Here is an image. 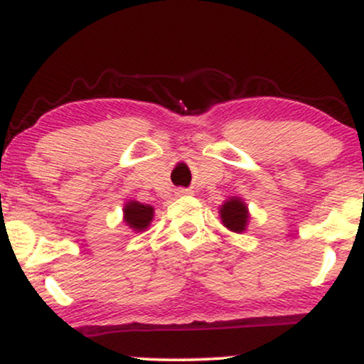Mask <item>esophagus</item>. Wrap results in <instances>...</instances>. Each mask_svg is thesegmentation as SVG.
Segmentation results:
<instances>
[{
  "instance_id": "esophagus-1",
  "label": "esophagus",
  "mask_w": 364,
  "mask_h": 364,
  "mask_svg": "<svg viewBox=\"0 0 364 364\" xmlns=\"http://www.w3.org/2000/svg\"><path fill=\"white\" fill-rule=\"evenodd\" d=\"M193 191L188 190V188H178L176 190V196H186V195H191Z\"/></svg>"
}]
</instances>
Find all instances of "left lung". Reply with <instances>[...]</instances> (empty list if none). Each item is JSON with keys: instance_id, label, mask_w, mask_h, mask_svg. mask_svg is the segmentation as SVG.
<instances>
[{"instance_id": "1", "label": "left lung", "mask_w": 364, "mask_h": 364, "mask_svg": "<svg viewBox=\"0 0 364 364\" xmlns=\"http://www.w3.org/2000/svg\"><path fill=\"white\" fill-rule=\"evenodd\" d=\"M219 215L224 228H228L232 232H237V235L245 232L246 228H248L250 210L241 196H229L219 207Z\"/></svg>"}]
</instances>
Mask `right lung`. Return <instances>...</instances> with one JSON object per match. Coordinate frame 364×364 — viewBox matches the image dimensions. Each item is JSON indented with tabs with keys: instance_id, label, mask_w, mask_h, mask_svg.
<instances>
[{
	"instance_id": "obj_1",
	"label": "right lung",
	"mask_w": 364,
	"mask_h": 364,
	"mask_svg": "<svg viewBox=\"0 0 364 364\" xmlns=\"http://www.w3.org/2000/svg\"><path fill=\"white\" fill-rule=\"evenodd\" d=\"M154 220V207L147 203H140L136 200H128L123 207V223L132 231L141 232L149 228Z\"/></svg>"
}]
</instances>
